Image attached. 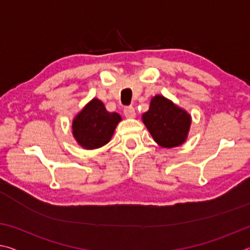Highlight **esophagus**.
Segmentation results:
<instances>
[{"instance_id": "esophagus-1", "label": "esophagus", "mask_w": 250, "mask_h": 250, "mask_svg": "<svg viewBox=\"0 0 250 250\" xmlns=\"http://www.w3.org/2000/svg\"><path fill=\"white\" fill-rule=\"evenodd\" d=\"M124 113L126 118H134L135 117V111L132 105H129V107H125L124 110Z\"/></svg>"}]
</instances>
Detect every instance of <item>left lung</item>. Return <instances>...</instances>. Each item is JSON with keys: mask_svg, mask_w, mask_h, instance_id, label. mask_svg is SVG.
Returning a JSON list of instances; mask_svg holds the SVG:
<instances>
[{"mask_svg": "<svg viewBox=\"0 0 250 250\" xmlns=\"http://www.w3.org/2000/svg\"><path fill=\"white\" fill-rule=\"evenodd\" d=\"M142 121L154 141L162 147L183 145L191 126V116L161 95L151 99L150 108L142 115Z\"/></svg>", "mask_w": 250, "mask_h": 250, "instance_id": "8db88e82", "label": "left lung"}]
</instances>
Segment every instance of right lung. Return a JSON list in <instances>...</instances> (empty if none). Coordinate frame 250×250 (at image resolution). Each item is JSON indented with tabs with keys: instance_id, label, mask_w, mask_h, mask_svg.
Masks as SVG:
<instances>
[{
	"instance_id": "add662e5",
	"label": "right lung",
	"mask_w": 250,
	"mask_h": 250,
	"mask_svg": "<svg viewBox=\"0 0 250 250\" xmlns=\"http://www.w3.org/2000/svg\"><path fill=\"white\" fill-rule=\"evenodd\" d=\"M120 121V115L107 111L104 104L94 98L74 118L73 135L83 149H98L110 141Z\"/></svg>"
}]
</instances>
